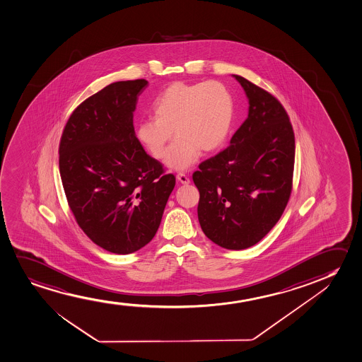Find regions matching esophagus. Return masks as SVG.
<instances>
[{
    "mask_svg": "<svg viewBox=\"0 0 362 362\" xmlns=\"http://www.w3.org/2000/svg\"><path fill=\"white\" fill-rule=\"evenodd\" d=\"M177 179H178L179 182L182 184H189L190 183V179H189L188 175L184 173H179L177 175Z\"/></svg>",
    "mask_w": 362,
    "mask_h": 362,
    "instance_id": "esophagus-1",
    "label": "esophagus"
}]
</instances>
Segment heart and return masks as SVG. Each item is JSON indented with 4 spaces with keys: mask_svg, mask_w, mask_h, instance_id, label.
<instances>
[{
    "mask_svg": "<svg viewBox=\"0 0 362 362\" xmlns=\"http://www.w3.org/2000/svg\"><path fill=\"white\" fill-rule=\"evenodd\" d=\"M153 117L137 124L136 136L156 160L163 158L170 146L165 165L187 169L204 152H212L223 145L230 134L235 115V103L230 90L217 81L174 82L153 100Z\"/></svg>",
    "mask_w": 362,
    "mask_h": 362,
    "instance_id": "b5f03b06",
    "label": "heart"
}]
</instances>
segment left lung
I'll list each match as a JSON object with an SVG mask.
<instances>
[{"label":"left lung","mask_w":362,"mask_h":362,"mask_svg":"<svg viewBox=\"0 0 362 362\" xmlns=\"http://www.w3.org/2000/svg\"><path fill=\"white\" fill-rule=\"evenodd\" d=\"M249 100L248 117L230 146L199 165L197 217L209 240L240 250L268 235L292 190L295 134L282 104L268 90L233 75Z\"/></svg>","instance_id":"8db88e82"}]
</instances>
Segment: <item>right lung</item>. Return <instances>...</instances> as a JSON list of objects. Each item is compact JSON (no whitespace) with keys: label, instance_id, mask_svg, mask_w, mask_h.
<instances>
[{"label":"right lung","instance_id":"right-lung-1","mask_svg":"<svg viewBox=\"0 0 362 362\" xmlns=\"http://www.w3.org/2000/svg\"><path fill=\"white\" fill-rule=\"evenodd\" d=\"M146 80L120 81L72 112L59 146V167L81 230L110 253L136 252L155 237L175 185L146 153L134 129Z\"/></svg>","mask_w":362,"mask_h":362}]
</instances>
